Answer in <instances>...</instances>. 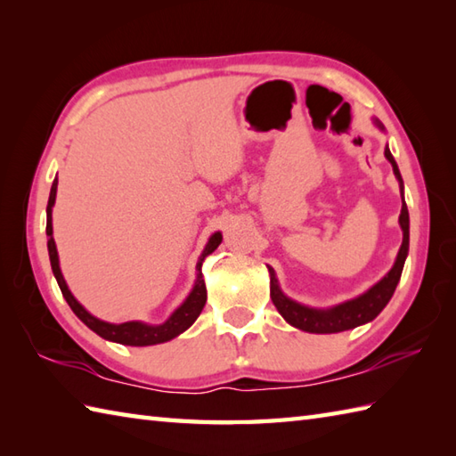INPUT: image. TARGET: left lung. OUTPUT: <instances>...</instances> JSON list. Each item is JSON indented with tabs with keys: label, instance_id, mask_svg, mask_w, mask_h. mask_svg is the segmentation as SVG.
<instances>
[{
	"label": "left lung",
	"instance_id": "8db88e82",
	"mask_svg": "<svg viewBox=\"0 0 456 456\" xmlns=\"http://www.w3.org/2000/svg\"><path fill=\"white\" fill-rule=\"evenodd\" d=\"M378 127L382 129V125L378 123ZM384 154H386V159L392 162L395 178H398L402 183V174L398 170V164H395L388 147H386ZM402 188H403V183H402ZM402 200H403V191H402ZM400 225L403 231V240H402L398 258H395V265L392 266L390 273L386 274L376 286L368 289L366 294L351 299V302L335 305L331 309L305 307L302 304L294 302V299L286 297L282 294V289H280V286H278L274 270L268 268L270 297H273V302L280 312V315H282L289 325L302 329V331H307V333H338V331H346V329H354L358 325L372 322V319L382 312L386 304L390 302V297L394 296V289L400 282L405 256H408V250H410V213H408V206H405V201H402Z\"/></svg>",
	"mask_w": 456,
	"mask_h": 456
}]
</instances>
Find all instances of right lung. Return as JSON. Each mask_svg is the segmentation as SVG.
Instances as JSON below:
<instances>
[{
  "label": "right lung",
  "instance_id": "add662e5",
  "mask_svg": "<svg viewBox=\"0 0 456 456\" xmlns=\"http://www.w3.org/2000/svg\"><path fill=\"white\" fill-rule=\"evenodd\" d=\"M56 186H58V178H54L53 182V188H51V196H48V206H46V237H48V256H51V266H53V273L58 286H61V292L64 296V299L68 302V305L72 307V312L78 315L82 322L88 325L92 331L98 333L100 337L108 338V341L113 343H121V345H131V346H147V345H157V343H167L170 338L178 337L180 333L186 331V329L196 322L198 315L201 314L203 305H206V299H208V292H206V282H203V274H201V263L203 258L208 255H211L213 250H216L221 245V233L211 235L208 247L203 248V253L198 260V280H196V286H193L191 294L188 296L186 302H183L176 312H174L167 323L162 325H144L141 322H129V323H119V325H113V323H105L100 322V319H95L94 315H90L86 309L76 302L74 296L70 294V289H68L62 273H61V266H58V253H56V245H54V239H53V206H54V200H56Z\"/></svg>",
  "mask_w": 456,
  "mask_h": 456
}]
</instances>
